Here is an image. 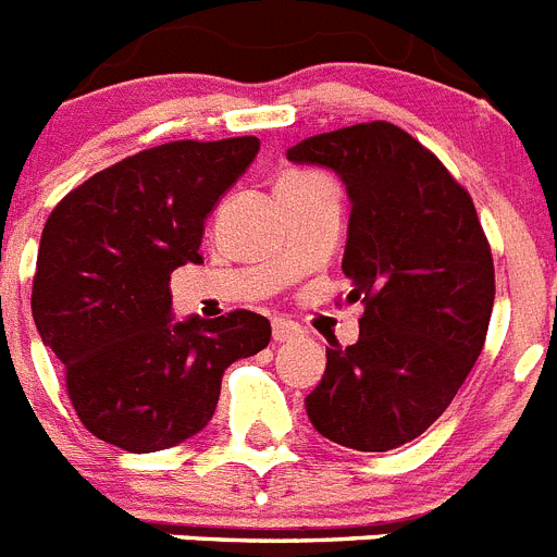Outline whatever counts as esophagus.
<instances>
[{
  "label": "esophagus",
  "mask_w": 557,
  "mask_h": 557,
  "mask_svg": "<svg viewBox=\"0 0 557 557\" xmlns=\"http://www.w3.org/2000/svg\"><path fill=\"white\" fill-rule=\"evenodd\" d=\"M301 326L293 321H287V318H275L273 321V339L275 343H289V339H298L301 337Z\"/></svg>",
  "instance_id": "obj_1"
}]
</instances>
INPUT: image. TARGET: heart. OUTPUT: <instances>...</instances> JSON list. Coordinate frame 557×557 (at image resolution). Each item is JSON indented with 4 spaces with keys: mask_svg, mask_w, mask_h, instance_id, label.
I'll return each instance as SVG.
<instances>
[{
    "mask_svg": "<svg viewBox=\"0 0 557 557\" xmlns=\"http://www.w3.org/2000/svg\"><path fill=\"white\" fill-rule=\"evenodd\" d=\"M295 175H301V172H295Z\"/></svg>",
    "mask_w": 557,
    "mask_h": 557,
    "instance_id": "b5f03b06",
    "label": "heart"
}]
</instances>
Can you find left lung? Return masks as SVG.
Returning <instances> with one entry per match:
<instances>
[{
  "label": "left lung",
  "mask_w": 557,
  "mask_h": 557,
  "mask_svg": "<svg viewBox=\"0 0 557 557\" xmlns=\"http://www.w3.org/2000/svg\"><path fill=\"white\" fill-rule=\"evenodd\" d=\"M289 161L337 172L351 198L343 273L359 339H329L307 396L314 430L357 451L416 441L474 368L494 307V256L474 200L435 152L391 122L318 133Z\"/></svg>",
  "instance_id": "obj_1"
}]
</instances>
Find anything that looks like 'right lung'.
I'll list each match as a JSON object with an SVG mask.
<instances>
[{"label":"right lung","instance_id":"obj_1","mask_svg":"<svg viewBox=\"0 0 557 557\" xmlns=\"http://www.w3.org/2000/svg\"><path fill=\"white\" fill-rule=\"evenodd\" d=\"M259 152L256 136L166 141L106 166L52 209L33 321L63 362L77 418L133 455L198 435L231 362L270 343L262 314L172 323L170 275L200 264L209 211Z\"/></svg>","mask_w":557,"mask_h":557}]
</instances>
